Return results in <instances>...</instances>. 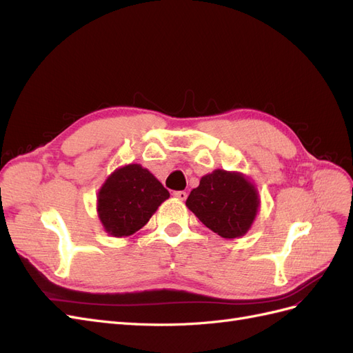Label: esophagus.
<instances>
[{"label": "esophagus", "mask_w": 353, "mask_h": 353, "mask_svg": "<svg viewBox=\"0 0 353 353\" xmlns=\"http://www.w3.org/2000/svg\"><path fill=\"white\" fill-rule=\"evenodd\" d=\"M174 197H176L178 200H185L187 199V193H185V191H175Z\"/></svg>", "instance_id": "34e87169"}]
</instances>
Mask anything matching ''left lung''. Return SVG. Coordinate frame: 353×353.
<instances>
[{
  "label": "left lung",
  "instance_id": "left-lung-1",
  "mask_svg": "<svg viewBox=\"0 0 353 353\" xmlns=\"http://www.w3.org/2000/svg\"><path fill=\"white\" fill-rule=\"evenodd\" d=\"M185 205L218 236L237 239L250 228L259 200L254 187L243 175L216 169L200 179Z\"/></svg>",
  "mask_w": 353,
  "mask_h": 353
}]
</instances>
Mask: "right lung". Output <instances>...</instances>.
Masks as SVG:
<instances>
[{
    "label": "right lung",
    "instance_id": "add662e5",
    "mask_svg": "<svg viewBox=\"0 0 353 353\" xmlns=\"http://www.w3.org/2000/svg\"><path fill=\"white\" fill-rule=\"evenodd\" d=\"M169 191L140 165H128L108 178L99 193V216L114 237L143 228Z\"/></svg>",
    "mask_w": 353,
    "mask_h": 353
}]
</instances>
